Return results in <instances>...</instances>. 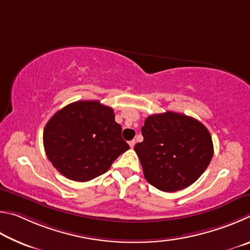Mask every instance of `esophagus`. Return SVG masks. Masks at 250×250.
<instances>
[{"mask_svg": "<svg viewBox=\"0 0 250 250\" xmlns=\"http://www.w3.org/2000/svg\"><path fill=\"white\" fill-rule=\"evenodd\" d=\"M128 144H129V146H130V148H134V146H135V144H136V142H135V141H134V139H133V141H130V142H129Z\"/></svg>", "mask_w": 250, "mask_h": 250, "instance_id": "1", "label": "esophagus"}]
</instances>
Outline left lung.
<instances>
[{
  "instance_id": "1",
  "label": "left lung",
  "mask_w": 250,
  "mask_h": 250,
  "mask_svg": "<svg viewBox=\"0 0 250 250\" xmlns=\"http://www.w3.org/2000/svg\"><path fill=\"white\" fill-rule=\"evenodd\" d=\"M144 141L134 147L146 180L157 189L176 192L201 177L213 157L211 134L185 114H154L142 127Z\"/></svg>"
}]
</instances>
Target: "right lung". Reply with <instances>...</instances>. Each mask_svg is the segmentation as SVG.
Segmentation results:
<instances>
[{
    "mask_svg": "<svg viewBox=\"0 0 250 250\" xmlns=\"http://www.w3.org/2000/svg\"><path fill=\"white\" fill-rule=\"evenodd\" d=\"M43 147L52 166L78 182L105 173L129 149L113 108L99 101H78L57 112L43 128Z\"/></svg>",
    "mask_w": 250,
    "mask_h": 250,
    "instance_id": "1",
    "label": "right lung"
}]
</instances>
